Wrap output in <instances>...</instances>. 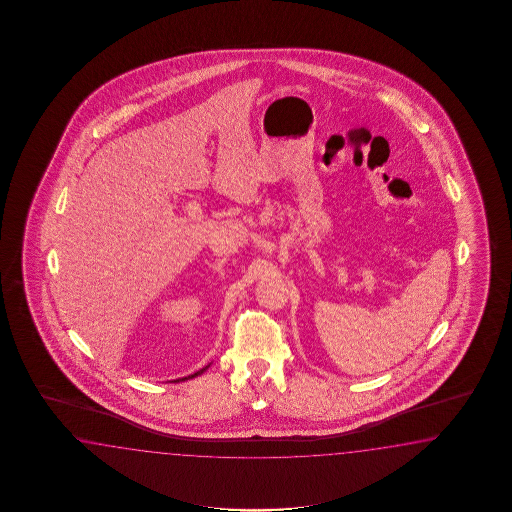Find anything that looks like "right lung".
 I'll return each mask as SVG.
<instances>
[{
    "label": "right lung",
    "instance_id": "1",
    "mask_svg": "<svg viewBox=\"0 0 512 512\" xmlns=\"http://www.w3.org/2000/svg\"><path fill=\"white\" fill-rule=\"evenodd\" d=\"M208 368H210V364H208V366H205V368H201V370L196 371V373H192V375H188V377H185V379H177V381H175V382L188 381V379H194V377H197V375H201V373H203V371H207Z\"/></svg>",
    "mask_w": 512,
    "mask_h": 512
}]
</instances>
